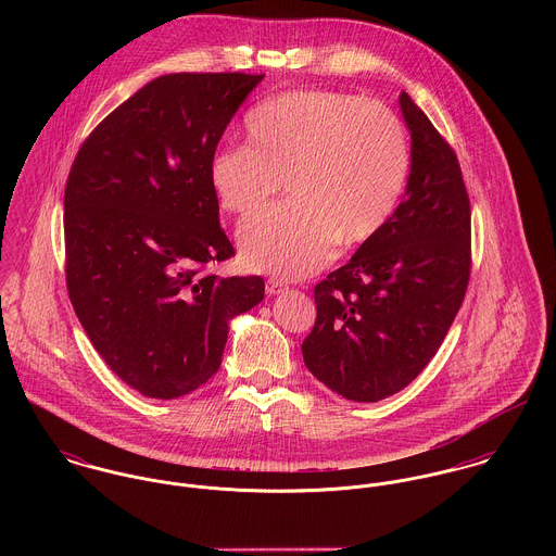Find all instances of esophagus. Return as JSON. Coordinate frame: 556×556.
I'll use <instances>...</instances> for the list:
<instances>
[{
  "label": "esophagus",
  "mask_w": 556,
  "mask_h": 556,
  "mask_svg": "<svg viewBox=\"0 0 556 556\" xmlns=\"http://www.w3.org/2000/svg\"><path fill=\"white\" fill-rule=\"evenodd\" d=\"M285 289H287V285H285L282 280L269 278V280L265 282V291H267V295H278V293H282Z\"/></svg>",
  "instance_id": "34e87169"
}]
</instances>
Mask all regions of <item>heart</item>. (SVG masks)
I'll return each mask as SVG.
<instances>
[{
    "label": "heart",
    "mask_w": 556,
    "mask_h": 556,
    "mask_svg": "<svg viewBox=\"0 0 556 556\" xmlns=\"http://www.w3.org/2000/svg\"><path fill=\"white\" fill-rule=\"evenodd\" d=\"M408 170V139L390 106L298 89L248 113L245 146L214 152L210 186L227 214L245 220L285 179L291 201L241 229V254L252 269L302 278L329 263L338 239L359 245L390 223Z\"/></svg>",
    "instance_id": "b5f03b06"
}]
</instances>
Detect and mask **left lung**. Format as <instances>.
<instances>
[{
    "instance_id": "1",
    "label": "left lung",
    "mask_w": 556,
    "mask_h": 556,
    "mask_svg": "<svg viewBox=\"0 0 556 556\" xmlns=\"http://www.w3.org/2000/svg\"><path fill=\"white\" fill-rule=\"evenodd\" d=\"M400 109L410 130L406 199L315 287L317 318L302 344L318 381L355 402L394 396L428 366L471 278V203L460 162L406 91Z\"/></svg>"
}]
</instances>
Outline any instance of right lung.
Masks as SVG:
<instances>
[{
    "label": "right lung",
    "mask_w": 556,
    "mask_h": 556,
    "mask_svg": "<svg viewBox=\"0 0 556 556\" xmlns=\"http://www.w3.org/2000/svg\"><path fill=\"white\" fill-rule=\"evenodd\" d=\"M263 75L177 73L141 87L83 141L64 192L66 287L85 333L132 390L173 400L220 368L229 320L261 276L218 278L236 256L210 160Z\"/></svg>",
    "instance_id": "obj_1"
}]
</instances>
